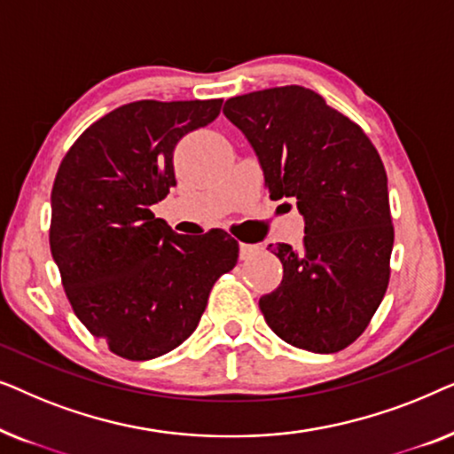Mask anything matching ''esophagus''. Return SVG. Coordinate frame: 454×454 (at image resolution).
<instances>
[{"label":"esophagus","instance_id":"1","mask_svg":"<svg viewBox=\"0 0 454 454\" xmlns=\"http://www.w3.org/2000/svg\"><path fill=\"white\" fill-rule=\"evenodd\" d=\"M258 252V246H252V244H239V258L241 260H247L252 258L254 254Z\"/></svg>","mask_w":454,"mask_h":454}]
</instances>
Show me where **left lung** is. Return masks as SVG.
<instances>
[{
  "mask_svg": "<svg viewBox=\"0 0 454 454\" xmlns=\"http://www.w3.org/2000/svg\"><path fill=\"white\" fill-rule=\"evenodd\" d=\"M223 114L256 151L272 200L294 198L306 221L300 250L269 246L283 281L260 297L266 325L300 349H345L390 278L395 229L380 154L356 121L297 84L233 97Z\"/></svg>",
  "mask_w": 454,
  "mask_h": 454,
  "instance_id": "obj_1",
  "label": "left lung"
}]
</instances>
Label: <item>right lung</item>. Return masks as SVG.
<instances>
[{"instance_id": "obj_1", "label": "right lung", "mask_w": 454, "mask_h": 454, "mask_svg": "<svg viewBox=\"0 0 454 454\" xmlns=\"http://www.w3.org/2000/svg\"><path fill=\"white\" fill-rule=\"evenodd\" d=\"M223 98L136 101L86 128L51 190L49 246L78 320L115 356L145 362L182 345L216 278L238 262L223 229L179 235L153 204L176 185L173 151Z\"/></svg>"}]
</instances>
